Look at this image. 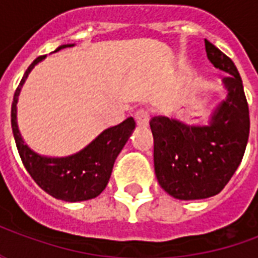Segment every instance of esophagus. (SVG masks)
Returning a JSON list of instances; mask_svg holds the SVG:
<instances>
[{"label": "esophagus", "instance_id": "34e87169", "mask_svg": "<svg viewBox=\"0 0 258 258\" xmlns=\"http://www.w3.org/2000/svg\"><path fill=\"white\" fill-rule=\"evenodd\" d=\"M135 121L138 127H146L149 124V113L146 110H138L135 113Z\"/></svg>", "mask_w": 258, "mask_h": 258}]
</instances>
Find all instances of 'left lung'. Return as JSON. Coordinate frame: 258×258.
Here are the masks:
<instances>
[{
    "instance_id": "left-lung-1",
    "label": "left lung",
    "mask_w": 258,
    "mask_h": 258,
    "mask_svg": "<svg viewBox=\"0 0 258 258\" xmlns=\"http://www.w3.org/2000/svg\"><path fill=\"white\" fill-rule=\"evenodd\" d=\"M207 59L221 72L225 98L205 124L177 117L151 120L155 173L159 184L179 200L207 199L220 194L242 162L249 140V106L236 66L205 40Z\"/></svg>"
}]
</instances>
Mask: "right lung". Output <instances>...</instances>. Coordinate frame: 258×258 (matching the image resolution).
<instances>
[{
    "label": "right lung",
    "mask_w": 258,
    "mask_h": 258,
    "mask_svg": "<svg viewBox=\"0 0 258 258\" xmlns=\"http://www.w3.org/2000/svg\"><path fill=\"white\" fill-rule=\"evenodd\" d=\"M74 45L76 44H63L56 48L55 52ZM45 58L47 55L40 56L29 66L15 92L11 123L16 148L27 173L42 190L52 198L72 203L94 199L106 188L113 164L135 130L134 118L128 117L118 125L103 130L81 151L69 156H44L33 151L25 142L19 130L18 101L30 72Z\"/></svg>",
    "instance_id": "add662e5"
}]
</instances>
